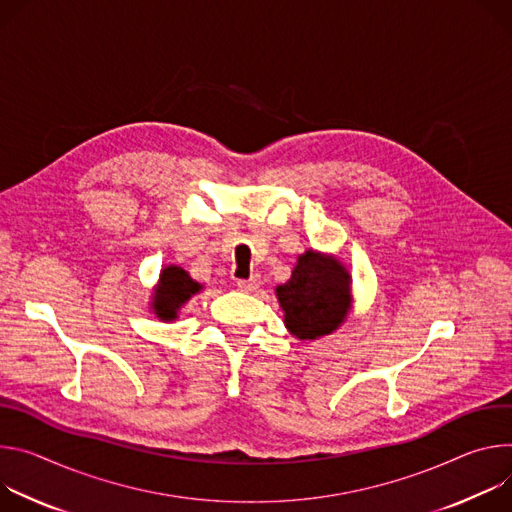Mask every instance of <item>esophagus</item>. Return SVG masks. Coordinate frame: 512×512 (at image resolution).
Segmentation results:
<instances>
[{"mask_svg":"<svg viewBox=\"0 0 512 512\" xmlns=\"http://www.w3.org/2000/svg\"><path fill=\"white\" fill-rule=\"evenodd\" d=\"M238 289L244 293H256L260 289V280L258 278H248V280H238Z\"/></svg>","mask_w":512,"mask_h":512,"instance_id":"obj_1","label":"esophagus"}]
</instances>
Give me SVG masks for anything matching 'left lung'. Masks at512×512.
<instances>
[{"label":"left lung","instance_id":"1","mask_svg":"<svg viewBox=\"0 0 512 512\" xmlns=\"http://www.w3.org/2000/svg\"><path fill=\"white\" fill-rule=\"evenodd\" d=\"M282 321L301 342H313L342 327L352 311V274L337 256L305 250L291 278L274 289Z\"/></svg>","mask_w":512,"mask_h":512}]
</instances>
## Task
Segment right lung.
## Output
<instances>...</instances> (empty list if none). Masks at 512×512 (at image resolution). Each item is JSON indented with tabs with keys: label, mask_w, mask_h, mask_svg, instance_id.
<instances>
[{
	"label": "right lung",
	"mask_w": 512,
	"mask_h": 512,
	"mask_svg": "<svg viewBox=\"0 0 512 512\" xmlns=\"http://www.w3.org/2000/svg\"><path fill=\"white\" fill-rule=\"evenodd\" d=\"M203 291L201 282H197L185 268L177 264H168L160 270L158 282L152 289L150 311L156 319L164 323H173L179 319L181 309L191 301V297Z\"/></svg>",
	"instance_id": "obj_1"
}]
</instances>
